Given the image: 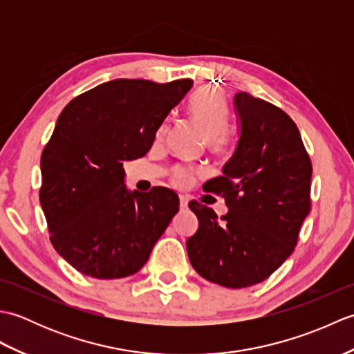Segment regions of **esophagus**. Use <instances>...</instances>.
Returning a JSON list of instances; mask_svg holds the SVG:
<instances>
[{"label": "esophagus", "instance_id": "esophagus-1", "mask_svg": "<svg viewBox=\"0 0 354 354\" xmlns=\"http://www.w3.org/2000/svg\"><path fill=\"white\" fill-rule=\"evenodd\" d=\"M179 207H181L183 209L189 207V198L183 196V194H181V196H179Z\"/></svg>", "mask_w": 354, "mask_h": 354}]
</instances>
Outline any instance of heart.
<instances>
[{"label": "heart", "instance_id": "b5f03b06", "mask_svg": "<svg viewBox=\"0 0 354 354\" xmlns=\"http://www.w3.org/2000/svg\"><path fill=\"white\" fill-rule=\"evenodd\" d=\"M189 114L193 122L204 131L209 147L217 152L230 147L231 135L225 129L230 120V108L225 94L219 88L204 86L198 89L189 102ZM165 131H167V126L162 127L161 133ZM187 179H189V173L185 170L178 169L175 171L176 184H185Z\"/></svg>", "mask_w": 354, "mask_h": 354}]
</instances>
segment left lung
<instances>
[{
	"mask_svg": "<svg viewBox=\"0 0 354 354\" xmlns=\"http://www.w3.org/2000/svg\"><path fill=\"white\" fill-rule=\"evenodd\" d=\"M240 126L236 152L223 175L204 184L222 194L228 213L192 201L199 228L187 240L194 270L223 288L261 283L295 250L310 212L312 162L293 120L248 93L234 95Z\"/></svg>",
	"mask_w": 354,
	"mask_h": 354,
	"instance_id": "1",
	"label": "left lung"
}]
</instances>
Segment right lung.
Returning a JSON list of instances; mask_svg holds the SVG:
<instances>
[{
	"label": "right lung",
	"instance_id": "1",
	"mask_svg": "<svg viewBox=\"0 0 354 354\" xmlns=\"http://www.w3.org/2000/svg\"><path fill=\"white\" fill-rule=\"evenodd\" d=\"M193 80L115 79L73 99L41 156L50 240L79 272L112 280L145 266L179 209L165 187L129 192L123 161L145 156Z\"/></svg>",
	"mask_w": 354,
	"mask_h": 354
}]
</instances>
